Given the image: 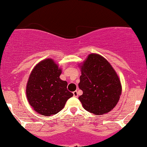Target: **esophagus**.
Returning a JSON list of instances; mask_svg holds the SVG:
<instances>
[{"label":"esophagus","mask_w":147,"mask_h":147,"mask_svg":"<svg viewBox=\"0 0 147 147\" xmlns=\"http://www.w3.org/2000/svg\"><path fill=\"white\" fill-rule=\"evenodd\" d=\"M73 96H74V97H78L77 91H75V92H73Z\"/></svg>","instance_id":"34e87169"}]
</instances>
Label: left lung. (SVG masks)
<instances>
[{
	"label": "left lung",
	"instance_id": "obj_1",
	"mask_svg": "<svg viewBox=\"0 0 147 147\" xmlns=\"http://www.w3.org/2000/svg\"><path fill=\"white\" fill-rule=\"evenodd\" d=\"M79 97L83 107L94 115H104L114 109L121 95L119 76L107 59L98 53H90L82 63Z\"/></svg>",
	"mask_w": 147,
	"mask_h": 147
}]
</instances>
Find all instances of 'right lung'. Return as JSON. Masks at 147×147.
<instances>
[{
    "label": "right lung",
    "mask_w": 147,
    "mask_h": 147,
    "mask_svg": "<svg viewBox=\"0 0 147 147\" xmlns=\"http://www.w3.org/2000/svg\"><path fill=\"white\" fill-rule=\"evenodd\" d=\"M62 68L53 59L40 61L33 68L26 85V97L36 113L51 116L64 109L73 96L67 90L68 83L60 78Z\"/></svg>",
    "instance_id": "1"
}]
</instances>
